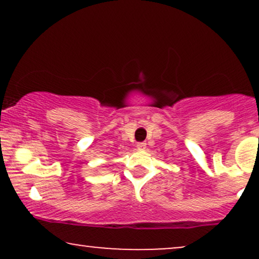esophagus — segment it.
Segmentation results:
<instances>
[{"label":"esophagus","instance_id":"obj_1","mask_svg":"<svg viewBox=\"0 0 259 259\" xmlns=\"http://www.w3.org/2000/svg\"><path fill=\"white\" fill-rule=\"evenodd\" d=\"M137 148H138V150H140V151H144L145 148H146V144H145V143H138Z\"/></svg>","mask_w":259,"mask_h":259}]
</instances>
